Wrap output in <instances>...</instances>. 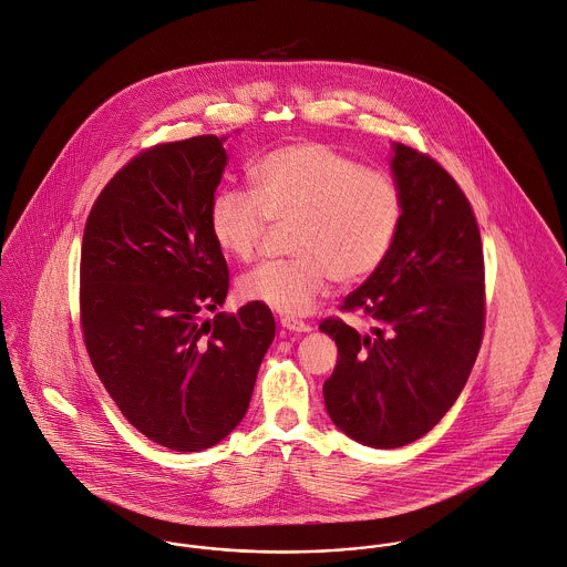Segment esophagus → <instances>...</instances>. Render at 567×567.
Listing matches in <instances>:
<instances>
[{
    "label": "esophagus",
    "instance_id": "obj_1",
    "mask_svg": "<svg viewBox=\"0 0 567 567\" xmlns=\"http://www.w3.org/2000/svg\"><path fill=\"white\" fill-rule=\"evenodd\" d=\"M281 328H286L290 332H310L312 330L308 323H303V321H299L295 317H284L281 319Z\"/></svg>",
    "mask_w": 567,
    "mask_h": 567
}]
</instances>
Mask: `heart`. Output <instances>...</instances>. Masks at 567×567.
<instances>
[{
    "mask_svg": "<svg viewBox=\"0 0 567 567\" xmlns=\"http://www.w3.org/2000/svg\"><path fill=\"white\" fill-rule=\"evenodd\" d=\"M255 190L226 187L210 202V233L233 259L250 261L270 224L290 226L295 257L241 275L239 292L284 315H303L328 284H354L384 261L402 221V193L382 169L312 141L266 154Z\"/></svg>",
    "mask_w": 567,
    "mask_h": 567,
    "instance_id": "b5f03b06",
    "label": "heart"
}]
</instances>
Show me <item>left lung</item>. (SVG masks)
I'll list each match as a JSON object with an SVG mask.
<instances>
[{"label":"left lung","instance_id":"obj_1","mask_svg":"<svg viewBox=\"0 0 567 567\" xmlns=\"http://www.w3.org/2000/svg\"><path fill=\"white\" fill-rule=\"evenodd\" d=\"M391 174L402 193L398 235L341 306L372 319V334L341 319L319 326L339 348L326 409L346 435L374 449L411 444L444 417L475 365L486 319L482 237L464 190L400 143Z\"/></svg>","mask_w":567,"mask_h":567}]
</instances>
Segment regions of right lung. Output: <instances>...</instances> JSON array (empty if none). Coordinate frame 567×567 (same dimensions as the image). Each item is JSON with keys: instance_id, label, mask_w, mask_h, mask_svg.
Here are the masks:
<instances>
[{"instance_id": "add662e5", "label": "right lung", "mask_w": 567, "mask_h": 567, "mask_svg": "<svg viewBox=\"0 0 567 567\" xmlns=\"http://www.w3.org/2000/svg\"><path fill=\"white\" fill-rule=\"evenodd\" d=\"M226 138L141 152L96 197L81 246V328L121 413L172 451H204L246 415L275 339L268 306L215 312L228 266L210 233Z\"/></svg>"}]
</instances>
